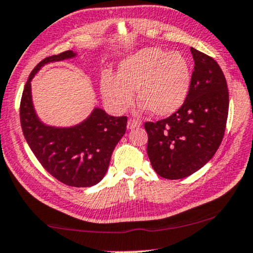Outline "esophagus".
Here are the masks:
<instances>
[{"mask_svg": "<svg viewBox=\"0 0 253 253\" xmlns=\"http://www.w3.org/2000/svg\"><path fill=\"white\" fill-rule=\"evenodd\" d=\"M140 126H141L140 121L134 120V119H129L128 123H127V128H128V129L136 128V127H140Z\"/></svg>", "mask_w": 253, "mask_h": 253, "instance_id": "34e87169", "label": "esophagus"}]
</instances>
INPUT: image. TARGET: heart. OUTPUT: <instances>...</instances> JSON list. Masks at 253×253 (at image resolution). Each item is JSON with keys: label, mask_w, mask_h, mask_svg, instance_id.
<instances>
[{"label": "heart", "mask_w": 253, "mask_h": 253, "mask_svg": "<svg viewBox=\"0 0 253 253\" xmlns=\"http://www.w3.org/2000/svg\"><path fill=\"white\" fill-rule=\"evenodd\" d=\"M191 83L190 63L183 54L147 47L123 60L118 77L105 74L103 98L116 112H125L137 99L155 116L172 114L183 105Z\"/></svg>", "instance_id": "heart-1"}]
</instances>
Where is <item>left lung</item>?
I'll return each mask as SVG.
<instances>
[{"instance_id":"left-lung-1","label":"left lung","mask_w":253,"mask_h":253,"mask_svg":"<svg viewBox=\"0 0 253 253\" xmlns=\"http://www.w3.org/2000/svg\"><path fill=\"white\" fill-rule=\"evenodd\" d=\"M194 60L190 90L179 109L166 119L147 121V154L157 174L181 179L201 169L223 139L229 110L224 74L217 62L191 47Z\"/></svg>"}]
</instances>
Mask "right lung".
Returning a JSON list of instances; mask_svg holds the SVG:
<instances>
[{"label": "right lung", "instance_id": "add662e5", "mask_svg": "<svg viewBox=\"0 0 253 253\" xmlns=\"http://www.w3.org/2000/svg\"><path fill=\"white\" fill-rule=\"evenodd\" d=\"M73 56V50H66L35 67L23 90L19 118L26 142L43 169L68 186L89 187L105 176L114 147L126 133L127 117H112L95 109L77 126L54 128L40 123L31 99V80L42 66Z\"/></svg>", "mask_w": 253, "mask_h": 253}]
</instances>
